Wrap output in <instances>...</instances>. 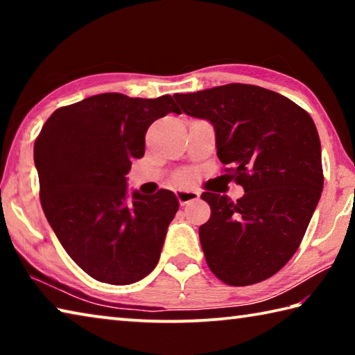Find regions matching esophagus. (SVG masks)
<instances>
[{
  "label": "esophagus",
  "mask_w": 355,
  "mask_h": 355,
  "mask_svg": "<svg viewBox=\"0 0 355 355\" xmlns=\"http://www.w3.org/2000/svg\"><path fill=\"white\" fill-rule=\"evenodd\" d=\"M177 199L180 202V205H186V203L199 199V192L180 189V191H177Z\"/></svg>",
  "instance_id": "esophagus-1"
}]
</instances>
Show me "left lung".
Returning a JSON list of instances; mask_svg holds the SVG:
<instances>
[{
    "mask_svg": "<svg viewBox=\"0 0 355 355\" xmlns=\"http://www.w3.org/2000/svg\"><path fill=\"white\" fill-rule=\"evenodd\" d=\"M183 112L207 119L230 180L244 188L232 202L203 192L211 216L199 236L208 268L232 286L279 272L297 250L320 202L324 175L313 119L290 98L252 84L232 83L177 94Z\"/></svg>",
    "mask_w": 355,
    "mask_h": 355,
    "instance_id": "8db88e82",
    "label": "left lung"
}]
</instances>
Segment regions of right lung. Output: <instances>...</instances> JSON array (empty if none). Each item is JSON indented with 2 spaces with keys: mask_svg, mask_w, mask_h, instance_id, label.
Instances as JSON below:
<instances>
[{
  "mask_svg": "<svg viewBox=\"0 0 355 355\" xmlns=\"http://www.w3.org/2000/svg\"><path fill=\"white\" fill-rule=\"evenodd\" d=\"M169 112L182 114L171 95L100 94L59 107L35 139L48 224L71 260L103 284L130 285L152 272L178 211L172 191L130 197L125 177L146 152L150 125Z\"/></svg>",
  "mask_w": 355,
  "mask_h": 355,
  "instance_id": "1",
  "label": "right lung"
}]
</instances>
